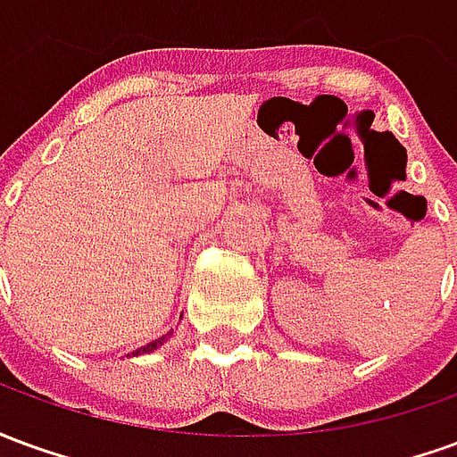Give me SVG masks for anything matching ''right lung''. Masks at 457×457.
Listing matches in <instances>:
<instances>
[{"mask_svg":"<svg viewBox=\"0 0 457 457\" xmlns=\"http://www.w3.org/2000/svg\"><path fill=\"white\" fill-rule=\"evenodd\" d=\"M163 340H166V336H163V337H159V340H154V343L144 345V347H139V350H137V353H134V354H141V353H151V350H156V347H159V345L163 343Z\"/></svg>","mask_w":457,"mask_h":457,"instance_id":"right-lung-1","label":"right lung"}]
</instances>
